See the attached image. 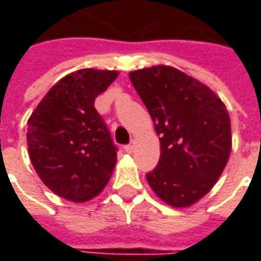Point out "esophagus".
<instances>
[{
    "mask_svg": "<svg viewBox=\"0 0 261 261\" xmlns=\"http://www.w3.org/2000/svg\"><path fill=\"white\" fill-rule=\"evenodd\" d=\"M134 149H135V145H134V144H129V145L125 146V151L127 152V154H132V152H134Z\"/></svg>",
    "mask_w": 261,
    "mask_h": 261,
    "instance_id": "esophagus-1",
    "label": "esophagus"
}]
</instances>
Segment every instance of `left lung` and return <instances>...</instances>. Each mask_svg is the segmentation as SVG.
<instances>
[{"mask_svg": "<svg viewBox=\"0 0 261 261\" xmlns=\"http://www.w3.org/2000/svg\"><path fill=\"white\" fill-rule=\"evenodd\" d=\"M129 78L148 109L161 155L146 174L163 202L189 207L215 186L231 154V120L222 100L177 68L156 65Z\"/></svg>", "mask_w": 261, "mask_h": 261, "instance_id": "left-lung-1", "label": "left lung"}]
</instances>
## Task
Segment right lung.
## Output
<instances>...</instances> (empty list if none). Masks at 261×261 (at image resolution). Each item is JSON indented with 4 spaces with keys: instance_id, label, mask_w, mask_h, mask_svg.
<instances>
[{
    "instance_id": "right-lung-1",
    "label": "right lung",
    "mask_w": 261,
    "mask_h": 261,
    "mask_svg": "<svg viewBox=\"0 0 261 261\" xmlns=\"http://www.w3.org/2000/svg\"><path fill=\"white\" fill-rule=\"evenodd\" d=\"M119 75L78 69L61 78L27 120V146L36 173L55 195L87 202L98 195L116 166V146L94 100Z\"/></svg>"
}]
</instances>
